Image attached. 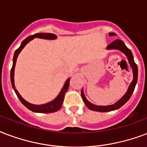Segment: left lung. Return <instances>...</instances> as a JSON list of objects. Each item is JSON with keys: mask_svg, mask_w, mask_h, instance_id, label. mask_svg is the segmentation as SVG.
Segmentation results:
<instances>
[{"mask_svg": "<svg viewBox=\"0 0 147 147\" xmlns=\"http://www.w3.org/2000/svg\"><path fill=\"white\" fill-rule=\"evenodd\" d=\"M109 36H114V35H116V34L115 33H113V32H111V33H109ZM106 49H108V50H113V49L119 50V51H122L126 56V58H127L129 61V63L130 65V67L132 68V70H133V81L131 82L130 85L129 86L128 89H127L126 93L124 94V96L119 100L117 101L116 102H115L114 104H112V105H109V106H96V105H94V104L91 103L86 98L85 94H84L83 88L82 89L81 96L82 99H83L84 102L86 104V106L89 109H91L92 111L103 112V113L104 112H110V111L118 109L122 107L124 104L126 103V102L129 99V98L132 96V94L133 93V91H134L136 83H137V78H138V68H137V65L135 63V61H134V59H133V54H132V51H130V49H129L126 46V45L124 44V42L123 41H121L119 39H117L116 41H113L110 45H109L108 46H107Z\"/></svg>", "mask_w": 147, "mask_h": 147, "instance_id": "1", "label": "left lung"}]
</instances>
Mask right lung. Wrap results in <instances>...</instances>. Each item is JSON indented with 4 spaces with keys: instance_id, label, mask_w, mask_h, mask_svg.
I'll return each mask as SVG.
<instances>
[{
    "instance_id": "add662e5",
    "label": "right lung",
    "mask_w": 147,
    "mask_h": 147,
    "mask_svg": "<svg viewBox=\"0 0 147 147\" xmlns=\"http://www.w3.org/2000/svg\"><path fill=\"white\" fill-rule=\"evenodd\" d=\"M34 38H38L42 39H47V40H55L57 38V36L55 34L51 33H38L31 36L28 37L27 38H25L24 41H22L21 44V45L18 49H17L15 52L14 54V57H13V65H12V68L11 70V85H12V88L15 92L18 98L20 99L21 102V103L23 104L26 108L30 109L32 112L34 113H55L56 111L59 110L61 109L62 103H63L64 98H65V94L68 90L69 86V81H70V78H68L66 82H65L63 86V88H61V92H59L58 96L56 97L55 99H53L49 102H47L45 104H41V105H34V104L30 103L28 102H27L25 99L22 98V96L20 95L18 91L17 90L14 86V68H15V65H16V61L18 59V56L21 51V50L24 49V46L26 45L28 43L29 41H31V40H33Z\"/></svg>"
}]
</instances>
